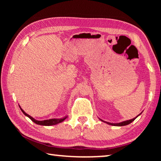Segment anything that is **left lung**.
Returning <instances> with one entry per match:
<instances>
[{"instance_id": "8db88e82", "label": "left lung", "mask_w": 161, "mask_h": 161, "mask_svg": "<svg viewBox=\"0 0 161 161\" xmlns=\"http://www.w3.org/2000/svg\"><path fill=\"white\" fill-rule=\"evenodd\" d=\"M139 114V115H140ZM139 115H138L136 117V118H133V119H130V120H127V121H123V122H121V123H117V124H112V123H109V122H106V123L107 124H109V125H111V126H126V125H128V124H130L131 123L132 121H134V120L137 118V117L139 116ZM101 121H103V120H102V119H100Z\"/></svg>"}]
</instances>
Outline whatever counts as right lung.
<instances>
[{"label": "right lung", "instance_id": "add662e5", "mask_svg": "<svg viewBox=\"0 0 161 161\" xmlns=\"http://www.w3.org/2000/svg\"><path fill=\"white\" fill-rule=\"evenodd\" d=\"M19 107H20V106H19ZM20 108L21 109L22 112L25 114L26 116H28V118L31 119L32 121L34 122V123L37 124L38 125H42V126H53V125H56L58 124L61 123V122H62L64 121V120H65L67 118V116H66L62 119H48V120H44V121H37V120H35V119L32 118V116L28 115V114H26L25 111L22 109L20 107Z\"/></svg>", "mask_w": 161, "mask_h": 161}]
</instances>
